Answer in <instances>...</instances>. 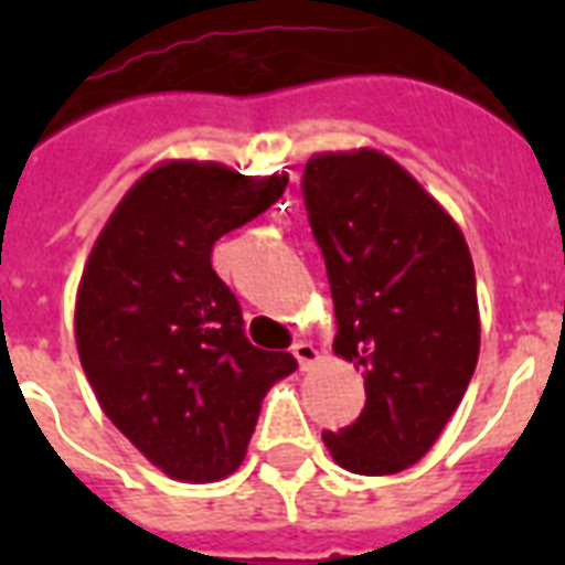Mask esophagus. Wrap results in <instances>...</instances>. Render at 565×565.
<instances>
[{
  "label": "esophagus",
  "mask_w": 565,
  "mask_h": 565,
  "mask_svg": "<svg viewBox=\"0 0 565 565\" xmlns=\"http://www.w3.org/2000/svg\"><path fill=\"white\" fill-rule=\"evenodd\" d=\"M292 354H296V361H299L301 370H310V366L319 361V349L313 343H308V340H301V343L292 345Z\"/></svg>",
  "instance_id": "esophagus-1"
}]
</instances>
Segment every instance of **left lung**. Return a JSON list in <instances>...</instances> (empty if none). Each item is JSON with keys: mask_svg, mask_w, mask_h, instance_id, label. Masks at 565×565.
Masks as SVG:
<instances>
[{"mask_svg": "<svg viewBox=\"0 0 565 565\" xmlns=\"http://www.w3.org/2000/svg\"><path fill=\"white\" fill-rule=\"evenodd\" d=\"M301 190L331 281L334 354L366 381L361 419L322 443L354 475L404 472L428 455L472 381V255L455 216L370 146L317 152Z\"/></svg>", "mask_w": 565, "mask_h": 565, "instance_id": "obj_1", "label": "left lung"}]
</instances>
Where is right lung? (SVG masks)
Listing matches in <instances>:
<instances>
[{"mask_svg": "<svg viewBox=\"0 0 565 565\" xmlns=\"http://www.w3.org/2000/svg\"><path fill=\"white\" fill-rule=\"evenodd\" d=\"M287 172L220 161L154 163L93 243L75 292V345L102 413L175 481H222L243 463L260 402L296 370L243 334L213 243L281 199Z\"/></svg>", "mask_w": 565, "mask_h": 565, "instance_id": "add662e5", "label": "right lung"}]
</instances>
